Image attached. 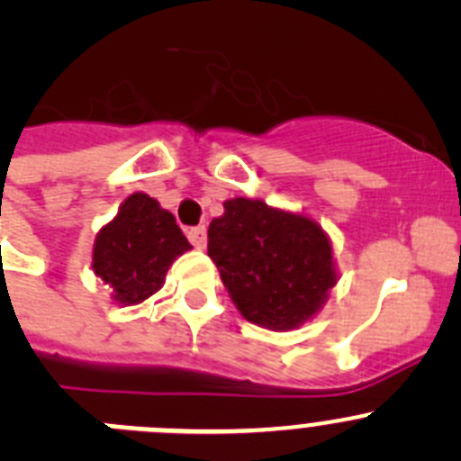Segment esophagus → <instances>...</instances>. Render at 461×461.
Listing matches in <instances>:
<instances>
[{
	"mask_svg": "<svg viewBox=\"0 0 461 461\" xmlns=\"http://www.w3.org/2000/svg\"><path fill=\"white\" fill-rule=\"evenodd\" d=\"M188 240L195 245L197 250H204L206 248V227L204 225L191 227V230H188Z\"/></svg>",
	"mask_w": 461,
	"mask_h": 461,
	"instance_id": "34e87169",
	"label": "esophagus"
}]
</instances>
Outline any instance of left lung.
Returning a JSON list of instances; mask_svg holds the SVG:
<instances>
[{"label": "left lung", "instance_id": "8db88e82", "mask_svg": "<svg viewBox=\"0 0 461 461\" xmlns=\"http://www.w3.org/2000/svg\"><path fill=\"white\" fill-rule=\"evenodd\" d=\"M209 225V257L245 321L286 332L312 321L337 284L332 240L313 218L231 197Z\"/></svg>", "mask_w": 461, "mask_h": 461}]
</instances>
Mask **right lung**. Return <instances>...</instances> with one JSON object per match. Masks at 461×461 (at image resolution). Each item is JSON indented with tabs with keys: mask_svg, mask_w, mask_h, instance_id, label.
<instances>
[{
	"mask_svg": "<svg viewBox=\"0 0 461 461\" xmlns=\"http://www.w3.org/2000/svg\"><path fill=\"white\" fill-rule=\"evenodd\" d=\"M191 250L175 216L148 193H131L93 243V273L109 284L111 300L140 304L166 282L172 261Z\"/></svg>",
	"mask_w": 461,
	"mask_h": 461,
	"instance_id": "1",
	"label": "right lung"
}]
</instances>
